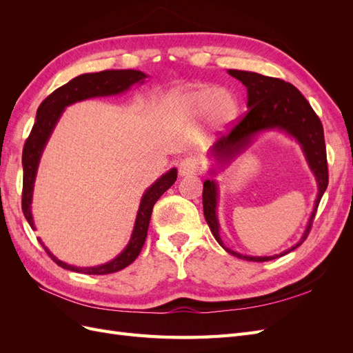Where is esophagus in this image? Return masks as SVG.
Wrapping results in <instances>:
<instances>
[{
	"label": "esophagus",
	"instance_id": "34e87169",
	"mask_svg": "<svg viewBox=\"0 0 353 353\" xmlns=\"http://www.w3.org/2000/svg\"><path fill=\"white\" fill-rule=\"evenodd\" d=\"M199 170V159L188 156L179 162V176H191Z\"/></svg>",
	"mask_w": 353,
	"mask_h": 353
}]
</instances>
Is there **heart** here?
<instances>
[{
	"mask_svg": "<svg viewBox=\"0 0 353 353\" xmlns=\"http://www.w3.org/2000/svg\"><path fill=\"white\" fill-rule=\"evenodd\" d=\"M163 109L181 122H194L200 117L205 132L225 130L237 117L239 101L230 90L210 85H187L170 90L163 97Z\"/></svg>",
	"mask_w": 353,
	"mask_h": 353,
	"instance_id": "b5f03b06",
	"label": "heart"
}]
</instances>
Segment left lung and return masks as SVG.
<instances>
[{"label":"left lung","instance_id":"1","mask_svg":"<svg viewBox=\"0 0 353 353\" xmlns=\"http://www.w3.org/2000/svg\"><path fill=\"white\" fill-rule=\"evenodd\" d=\"M227 72L232 78L239 79L245 90H248V113L232 128V131L228 135L221 137L209 148V159L213 160L212 166L209 168V175L212 178L203 183V212H205V218L213 237L221 244V248H223V250L244 261H272L294 250L306 240L312 227L319 200H321L327 190L328 168L323 123L302 92L293 87L292 83L283 79L265 77V74L256 72L236 69H228ZM268 130L284 132L301 145L307 163L316 176L319 194L303 237L290 250L272 256L241 255L227 248L219 236L220 226L216 212L219 186L214 176L218 170H223L230 164L231 161L247 150L256 137Z\"/></svg>","mask_w":353,"mask_h":353}]
</instances>
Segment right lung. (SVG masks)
<instances>
[{"label": "right lung", "mask_w": 353, "mask_h": 353, "mask_svg": "<svg viewBox=\"0 0 353 353\" xmlns=\"http://www.w3.org/2000/svg\"><path fill=\"white\" fill-rule=\"evenodd\" d=\"M147 78L148 74H145L144 72L132 70V69L83 73L77 78H73L66 85H63V87L57 88L54 92L50 94L48 97L41 103V105L37 110V121L25 143L23 154H22V165H23L22 209H23V215L29 222L32 230H37L34 216H32V197H34V187H35V179H37L38 166L41 162V156L44 153V148L65 109L70 104L88 100V99L109 97V95L123 94L130 90L132 85L144 83ZM176 174H178L176 168L169 169L166 174L157 178L154 183L144 191L140 201V208H138V212H137L131 239L125 245V249L109 262L97 265V266L69 265L56 258V256L48 250L47 245L42 243L41 239L38 240L42 244V248H44L46 252L50 254V258L65 270L81 272V274H88V275H104V274L121 271L126 268L128 265H131L137 259V256L140 254L147 237V230H148V223H150L154 203L168 188L174 185V183L176 181Z\"/></svg>", "instance_id": "add662e5"}]
</instances>
